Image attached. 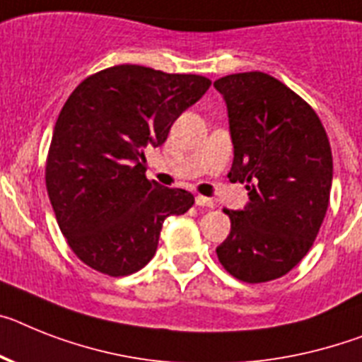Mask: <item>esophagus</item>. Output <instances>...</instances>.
Wrapping results in <instances>:
<instances>
[{"mask_svg":"<svg viewBox=\"0 0 362 362\" xmlns=\"http://www.w3.org/2000/svg\"><path fill=\"white\" fill-rule=\"evenodd\" d=\"M195 204L202 206V208H214L215 202L211 199H208V197L199 195V197H195Z\"/></svg>","mask_w":362,"mask_h":362,"instance_id":"esophagus-1","label":"esophagus"}]
</instances>
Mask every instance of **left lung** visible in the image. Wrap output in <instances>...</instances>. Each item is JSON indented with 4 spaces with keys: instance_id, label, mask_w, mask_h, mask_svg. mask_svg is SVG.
I'll use <instances>...</instances> for the list:
<instances>
[{
    "instance_id": "8db88e82",
    "label": "left lung",
    "mask_w": 362,
    "mask_h": 362,
    "mask_svg": "<svg viewBox=\"0 0 362 362\" xmlns=\"http://www.w3.org/2000/svg\"><path fill=\"white\" fill-rule=\"evenodd\" d=\"M230 117V182L247 184L250 202L224 209L230 233L217 247L233 278L263 284L298 265L317 239L329 204L333 156L317 112L261 71L215 81Z\"/></svg>"
}]
</instances>
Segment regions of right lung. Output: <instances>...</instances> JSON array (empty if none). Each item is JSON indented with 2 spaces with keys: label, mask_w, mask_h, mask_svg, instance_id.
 Instances as JSON below:
<instances>
[{
  "label": "right lung",
  "mask_w": 362,
  "mask_h": 362,
  "mask_svg": "<svg viewBox=\"0 0 362 362\" xmlns=\"http://www.w3.org/2000/svg\"><path fill=\"white\" fill-rule=\"evenodd\" d=\"M202 75L121 64L86 77L64 103L45 160V187L60 232L90 269L129 276L153 259L162 224L195 197L145 176V148L169 136L204 95Z\"/></svg>",
  "instance_id": "add662e5"
}]
</instances>
